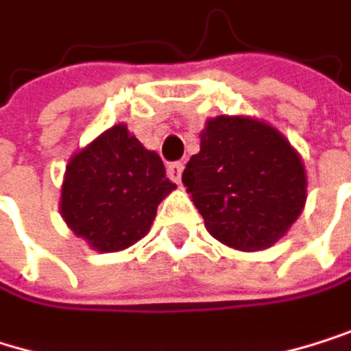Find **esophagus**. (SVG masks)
<instances>
[{
    "mask_svg": "<svg viewBox=\"0 0 351 351\" xmlns=\"http://www.w3.org/2000/svg\"><path fill=\"white\" fill-rule=\"evenodd\" d=\"M183 162H172V164H168V168H166V172H168V177H170V181H174V183H181V177H183Z\"/></svg>",
    "mask_w": 351,
    "mask_h": 351,
    "instance_id": "34e87169",
    "label": "esophagus"
}]
</instances>
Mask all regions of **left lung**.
I'll list each match as a JSON object with an SVG mask.
<instances>
[{"instance_id": "1", "label": "left lung", "mask_w": 351, "mask_h": 351, "mask_svg": "<svg viewBox=\"0 0 351 351\" xmlns=\"http://www.w3.org/2000/svg\"><path fill=\"white\" fill-rule=\"evenodd\" d=\"M183 185L208 233L239 252H260L291 229L306 206V166L289 139L252 116H214Z\"/></svg>"}]
</instances>
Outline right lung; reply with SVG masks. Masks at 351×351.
Returning a JSON list of instances; mask_svg holds the SVG:
<instances>
[{
    "label": "right lung",
    "mask_w": 351,
    "mask_h": 351,
    "mask_svg": "<svg viewBox=\"0 0 351 351\" xmlns=\"http://www.w3.org/2000/svg\"><path fill=\"white\" fill-rule=\"evenodd\" d=\"M174 189L160 156L118 122L68 160L60 214L91 250L120 252L149 233L158 204Z\"/></svg>",
    "instance_id": "1"
}]
</instances>
